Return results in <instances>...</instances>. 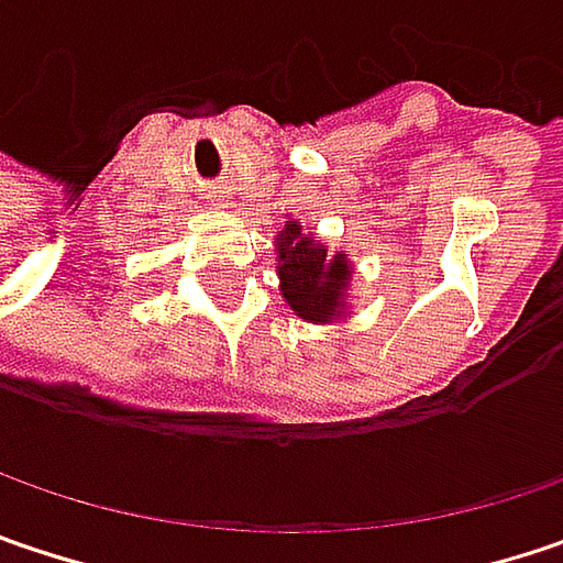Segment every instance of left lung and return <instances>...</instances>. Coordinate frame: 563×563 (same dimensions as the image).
I'll return each instance as SVG.
<instances>
[{
	"instance_id": "1",
	"label": "left lung",
	"mask_w": 563,
	"mask_h": 563,
	"mask_svg": "<svg viewBox=\"0 0 563 563\" xmlns=\"http://www.w3.org/2000/svg\"><path fill=\"white\" fill-rule=\"evenodd\" d=\"M277 277L283 302L312 324H338L347 318V292L353 283V264L344 251H328V245L289 219L274 239Z\"/></svg>"
}]
</instances>
